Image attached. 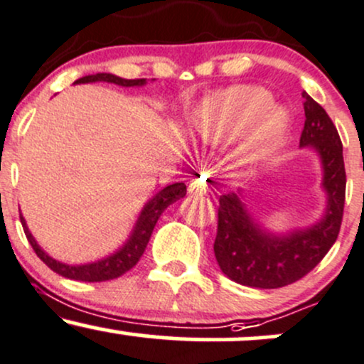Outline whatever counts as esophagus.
I'll return each mask as SVG.
<instances>
[{
  "label": "esophagus",
  "mask_w": 364,
  "mask_h": 364,
  "mask_svg": "<svg viewBox=\"0 0 364 364\" xmlns=\"http://www.w3.org/2000/svg\"><path fill=\"white\" fill-rule=\"evenodd\" d=\"M188 193L195 195V196H202L207 193V181L205 178L200 176V178H193L188 185Z\"/></svg>",
  "instance_id": "obj_1"
}]
</instances>
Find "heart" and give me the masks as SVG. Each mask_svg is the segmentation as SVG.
<instances>
[{
  "label": "heart",
  "mask_w": 364,
  "mask_h": 364,
  "mask_svg": "<svg viewBox=\"0 0 364 364\" xmlns=\"http://www.w3.org/2000/svg\"><path fill=\"white\" fill-rule=\"evenodd\" d=\"M198 135L210 144H220L246 129L237 162L245 168L262 164L281 147L287 132V114L272 106V95L260 87H231L203 101L195 114Z\"/></svg>",
  "instance_id": "b5f03b06"
}]
</instances>
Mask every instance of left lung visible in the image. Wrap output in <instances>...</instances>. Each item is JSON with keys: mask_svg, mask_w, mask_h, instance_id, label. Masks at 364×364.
<instances>
[{"mask_svg": "<svg viewBox=\"0 0 364 364\" xmlns=\"http://www.w3.org/2000/svg\"><path fill=\"white\" fill-rule=\"evenodd\" d=\"M304 97V128L299 147H311L323 168L327 210L320 223L277 236L265 231L246 210L237 193L219 198L214 253L231 281L258 289H277L311 272L339 236L346 202V169L342 141L323 107Z\"/></svg>", "mask_w": 364, "mask_h": 364, "instance_id": "8db88e82", "label": "left lung"}]
</instances>
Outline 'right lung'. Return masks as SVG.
<instances>
[{
	"label": "right lung",
	"instance_id": "obj_1",
	"mask_svg": "<svg viewBox=\"0 0 364 364\" xmlns=\"http://www.w3.org/2000/svg\"><path fill=\"white\" fill-rule=\"evenodd\" d=\"M90 82H109L116 83V85L121 87H140L145 85L147 80L145 78H135V80H127V78L116 77V75L111 73H95V75H87V77L78 78L75 83H90ZM186 195V185L185 183H174V185H169L162 188L159 193L154 196L152 200H149L145 203L144 210L136 220L135 228H133L132 235L127 240L118 252H114L109 257L102 258V260H97L94 263H83V265H68V263H61L54 260L53 257H49L48 253L37 245L34 236L28 231L27 224H25V219L20 214V223L23 225V232L27 236L28 243H31L32 248L37 257L43 260L53 272L63 275L66 279H73V281H83V282H102V281H111V279H118L119 275L128 272L129 269L136 265V262L140 260V257L144 255L145 248H147V243L152 236L154 228H156L159 217H161L162 212L168 208L171 203H174L176 200L183 198Z\"/></svg>",
	"mask_w": 364,
	"mask_h": 364
}]
</instances>
